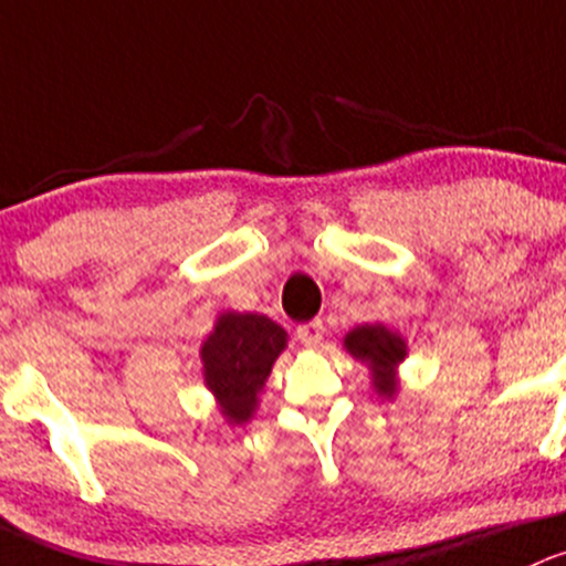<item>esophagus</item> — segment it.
<instances>
[{"instance_id":"1","label":"esophagus","mask_w":566,"mask_h":566,"mask_svg":"<svg viewBox=\"0 0 566 566\" xmlns=\"http://www.w3.org/2000/svg\"><path fill=\"white\" fill-rule=\"evenodd\" d=\"M296 337H300L302 346H307V348L322 346V340H324V322H322V318H313V322L300 324V326H296Z\"/></svg>"}]
</instances>
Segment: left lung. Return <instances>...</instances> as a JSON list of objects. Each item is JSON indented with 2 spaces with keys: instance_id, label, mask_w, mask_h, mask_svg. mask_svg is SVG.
Returning <instances> with one entry per match:
<instances>
[{
  "instance_id": "8db88e82",
  "label": "left lung",
  "mask_w": 566,
  "mask_h": 566,
  "mask_svg": "<svg viewBox=\"0 0 566 566\" xmlns=\"http://www.w3.org/2000/svg\"><path fill=\"white\" fill-rule=\"evenodd\" d=\"M346 352L370 368L373 389L381 398L398 395V365L406 359V340L384 324L354 326L343 340Z\"/></svg>"
}]
</instances>
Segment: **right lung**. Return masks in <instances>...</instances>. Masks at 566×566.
Instances as JSON below:
<instances>
[{
    "label": "right lung",
    "instance_id": "add662e5",
    "mask_svg": "<svg viewBox=\"0 0 566 566\" xmlns=\"http://www.w3.org/2000/svg\"><path fill=\"white\" fill-rule=\"evenodd\" d=\"M283 326L261 313H220L201 346L203 384L229 424L253 417L259 392L285 348Z\"/></svg>",
    "mask_w": 566,
    "mask_h": 566
}]
</instances>
